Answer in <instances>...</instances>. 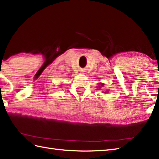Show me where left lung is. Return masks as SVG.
I'll list each match as a JSON object with an SVG mask.
<instances>
[{
	"label": "left lung",
	"instance_id": "left-lung-1",
	"mask_svg": "<svg viewBox=\"0 0 159 159\" xmlns=\"http://www.w3.org/2000/svg\"><path fill=\"white\" fill-rule=\"evenodd\" d=\"M100 85H101V86H102V87L103 86V84H102V83H101V84H100ZM100 87H99V88H100Z\"/></svg>",
	"mask_w": 159,
	"mask_h": 159
}]
</instances>
